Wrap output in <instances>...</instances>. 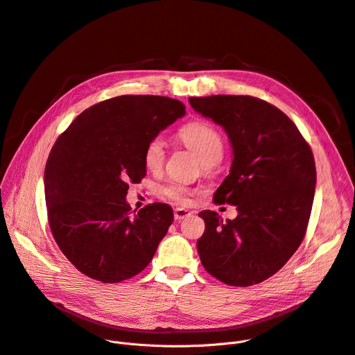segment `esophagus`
<instances>
[{
    "label": "esophagus",
    "instance_id": "1",
    "mask_svg": "<svg viewBox=\"0 0 355 355\" xmlns=\"http://www.w3.org/2000/svg\"><path fill=\"white\" fill-rule=\"evenodd\" d=\"M191 214H192V212L188 211V209H185V208H175V209H174V219H175V220H182V219L191 216Z\"/></svg>",
    "mask_w": 355,
    "mask_h": 355
}]
</instances>
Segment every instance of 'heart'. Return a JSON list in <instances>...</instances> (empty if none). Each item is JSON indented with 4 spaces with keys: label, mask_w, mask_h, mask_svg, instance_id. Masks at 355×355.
Masks as SVG:
<instances>
[{
    "label": "heart",
    "mask_w": 355,
    "mask_h": 355,
    "mask_svg": "<svg viewBox=\"0 0 355 355\" xmlns=\"http://www.w3.org/2000/svg\"><path fill=\"white\" fill-rule=\"evenodd\" d=\"M181 141L192 151L204 166H215L223 156L222 136L205 122H192L184 126L178 133ZM166 159V144L162 137L151 139L143 151V162L147 170L157 171L162 168ZM167 198L177 204H188L191 189L180 182H170L163 188Z\"/></svg>",
    "instance_id": "heart-1"
}]
</instances>
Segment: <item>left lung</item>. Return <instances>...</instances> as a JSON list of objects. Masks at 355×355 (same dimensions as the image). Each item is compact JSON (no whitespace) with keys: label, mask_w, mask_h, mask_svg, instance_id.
<instances>
[{"label":"left lung","mask_w":355,"mask_h":355,"mask_svg":"<svg viewBox=\"0 0 355 355\" xmlns=\"http://www.w3.org/2000/svg\"><path fill=\"white\" fill-rule=\"evenodd\" d=\"M189 104L229 136L232 167L214 200L237 209L226 222L216 212H199L205 220L196 241L200 263L227 285L259 284L285 266L306 233L316 187L313 153L296 125L263 99L191 96Z\"/></svg>","instance_id":"left-lung-1"}]
</instances>
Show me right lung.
Here are the masks:
<instances>
[{
	"instance_id": "1",
	"label": "right lung",
	"mask_w": 355,
	"mask_h": 355,
	"mask_svg": "<svg viewBox=\"0 0 355 355\" xmlns=\"http://www.w3.org/2000/svg\"><path fill=\"white\" fill-rule=\"evenodd\" d=\"M184 115L168 96L122 95L87 108L56 140L43 178L49 225L84 275L121 282L153 259L173 209L156 202L132 215L126 193L146 175V144Z\"/></svg>"
}]
</instances>
